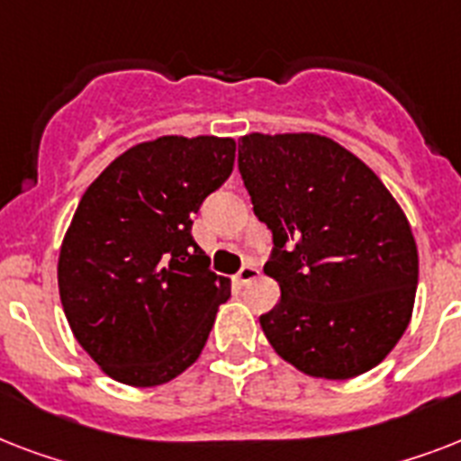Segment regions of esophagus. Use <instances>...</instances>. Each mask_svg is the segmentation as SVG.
<instances>
[{"label":"esophagus","mask_w":461,"mask_h":461,"mask_svg":"<svg viewBox=\"0 0 461 461\" xmlns=\"http://www.w3.org/2000/svg\"><path fill=\"white\" fill-rule=\"evenodd\" d=\"M258 267L256 266H251V263H249V266H244L241 267V270H239L237 273V282L239 285H246V282H251V280H256V277H258Z\"/></svg>","instance_id":"esophagus-1"}]
</instances>
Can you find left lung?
Segmentation results:
<instances>
[{
	"mask_svg": "<svg viewBox=\"0 0 461 461\" xmlns=\"http://www.w3.org/2000/svg\"><path fill=\"white\" fill-rule=\"evenodd\" d=\"M239 172L273 231L263 270L282 294L260 315L267 342L313 378L371 371L404 335L419 285L400 203L371 167L318 133H249Z\"/></svg>",
	"mask_w": 461,
	"mask_h": 461,
	"instance_id": "obj_1",
	"label": "left lung"
}]
</instances>
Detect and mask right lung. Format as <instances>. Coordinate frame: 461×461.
<instances>
[{"mask_svg":"<svg viewBox=\"0 0 461 461\" xmlns=\"http://www.w3.org/2000/svg\"><path fill=\"white\" fill-rule=\"evenodd\" d=\"M234 155V139L162 136L119 155L83 194L57 280L71 332L110 378L155 387L201 357L231 287L191 237V215Z\"/></svg>","mask_w":461,"mask_h":461,"instance_id":"obj_1","label":"right lung"}]
</instances>
